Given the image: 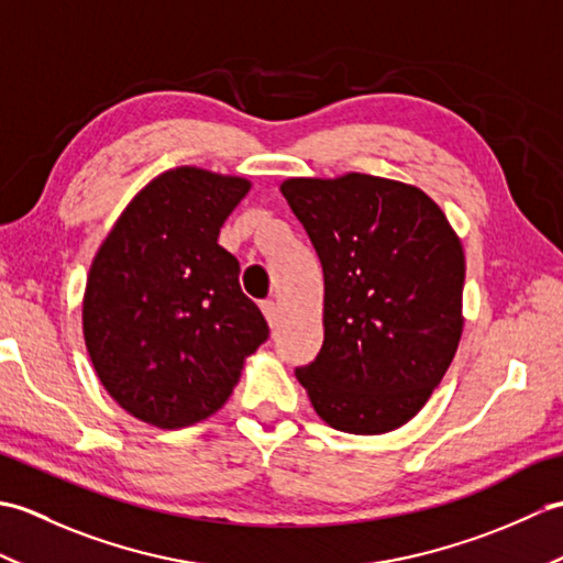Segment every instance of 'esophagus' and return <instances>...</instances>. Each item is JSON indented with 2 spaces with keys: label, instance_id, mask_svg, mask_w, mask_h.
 <instances>
[{
  "label": "esophagus",
  "instance_id": "obj_1",
  "mask_svg": "<svg viewBox=\"0 0 563 563\" xmlns=\"http://www.w3.org/2000/svg\"><path fill=\"white\" fill-rule=\"evenodd\" d=\"M261 309H263V314H266L268 324L275 327V321H278V305H275L273 300H266V302H261Z\"/></svg>",
  "mask_w": 563,
  "mask_h": 563
}]
</instances>
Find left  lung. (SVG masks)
<instances>
[{"instance_id": "left-lung-1", "label": "left lung", "mask_w": 563, "mask_h": 563, "mask_svg": "<svg viewBox=\"0 0 563 563\" xmlns=\"http://www.w3.org/2000/svg\"><path fill=\"white\" fill-rule=\"evenodd\" d=\"M280 190L324 268V343L295 375L331 428L389 433L423 409L460 345V239L421 188L389 178H288Z\"/></svg>"}]
</instances>
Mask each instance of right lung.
Here are the masks:
<instances>
[{"label": "right lung", "instance_id": "add662e5", "mask_svg": "<svg viewBox=\"0 0 563 563\" xmlns=\"http://www.w3.org/2000/svg\"><path fill=\"white\" fill-rule=\"evenodd\" d=\"M239 176L181 166L154 178L106 236L84 292V341L106 391L157 428H184L230 399L268 339L239 288L220 227L249 194Z\"/></svg>", "mask_w": 563, "mask_h": 563}]
</instances>
